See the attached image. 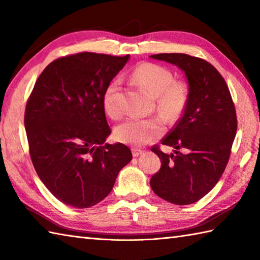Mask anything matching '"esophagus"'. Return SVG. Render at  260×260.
Instances as JSON below:
<instances>
[{"label": "esophagus", "mask_w": 260, "mask_h": 260, "mask_svg": "<svg viewBox=\"0 0 260 260\" xmlns=\"http://www.w3.org/2000/svg\"><path fill=\"white\" fill-rule=\"evenodd\" d=\"M132 153H133L134 157H137V156H140L141 154H143V151L139 150V148H136V147H133L132 148Z\"/></svg>", "instance_id": "esophagus-1"}]
</instances>
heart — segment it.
Returning <instances> with one entry per match:
<instances>
[{"mask_svg":"<svg viewBox=\"0 0 260 260\" xmlns=\"http://www.w3.org/2000/svg\"><path fill=\"white\" fill-rule=\"evenodd\" d=\"M133 78L152 96L156 97V108L163 118L174 121L183 113L189 89L185 82L174 80L173 74L168 68L156 63L143 62L134 69ZM119 87L120 80L116 78L109 82L103 92L104 110L112 118H118L121 114L117 99ZM163 132L162 121L157 118L129 117L116 126L115 137L125 144L141 146L157 139Z\"/></svg>","mask_w":260,"mask_h":260,"instance_id":"1","label":"heart"}]
</instances>
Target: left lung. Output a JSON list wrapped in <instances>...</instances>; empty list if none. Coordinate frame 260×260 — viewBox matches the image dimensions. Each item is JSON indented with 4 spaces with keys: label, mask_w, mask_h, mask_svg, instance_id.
Returning <instances> with one entry per match:
<instances>
[{
    "label": "left lung",
    "mask_w": 260,
    "mask_h": 260,
    "mask_svg": "<svg viewBox=\"0 0 260 260\" xmlns=\"http://www.w3.org/2000/svg\"><path fill=\"white\" fill-rule=\"evenodd\" d=\"M151 58L178 66L189 84L184 113L162 140L174 153L152 147L162 165L150 181L156 196L185 206L211 191L227 167L237 133L235 104L222 76L206 60L185 53Z\"/></svg>",
    "instance_id": "left-lung-1"
}]
</instances>
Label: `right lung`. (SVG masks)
Instances as JSON below:
<instances>
[{"mask_svg": "<svg viewBox=\"0 0 260 260\" xmlns=\"http://www.w3.org/2000/svg\"><path fill=\"white\" fill-rule=\"evenodd\" d=\"M129 56L80 52L58 58L39 76L26 103L24 126L37 174L67 206H95L112 191L132 159L110 134L103 92Z\"/></svg>", "mask_w": 260, "mask_h": 260, "instance_id": "obj_1", "label": "right lung"}]
</instances>
